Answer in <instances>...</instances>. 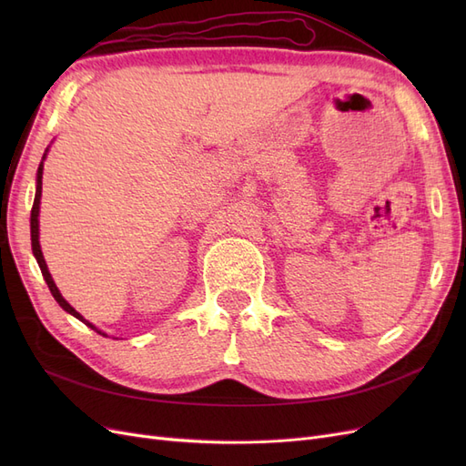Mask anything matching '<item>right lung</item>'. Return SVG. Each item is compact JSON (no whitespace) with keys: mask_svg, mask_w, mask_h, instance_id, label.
<instances>
[{"mask_svg":"<svg viewBox=\"0 0 466 466\" xmlns=\"http://www.w3.org/2000/svg\"><path fill=\"white\" fill-rule=\"evenodd\" d=\"M46 153H48V149L45 151V155H42V161H40V165H38V171H36V192H35V202H33V209H31V245H33V255H35V258H36V262H38V266H40V272H42V276H45V279H46V284H48V288H50V293L54 295V299L58 301V305L64 309V311H66V313H69V315H74V317H76V319H79L83 324H87V327H89V329H93L95 332L103 334V336H108L106 332L98 330L93 322H89V320H87L86 317H83L81 313H77L76 309L62 298V293H60L58 286L54 284L52 274L48 272L46 260H45V257H42L40 241H38V237H40V235H38V216H40V196H42V171H45V159H46Z\"/></svg>","mask_w":466,"mask_h":466,"instance_id":"right-lung-1","label":"right lung"}]
</instances>
